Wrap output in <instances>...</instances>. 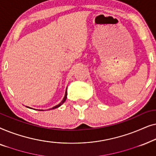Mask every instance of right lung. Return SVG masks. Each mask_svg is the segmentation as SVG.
<instances>
[{
  "instance_id": "obj_1",
  "label": "right lung",
  "mask_w": 156,
  "mask_h": 156,
  "mask_svg": "<svg viewBox=\"0 0 156 156\" xmlns=\"http://www.w3.org/2000/svg\"><path fill=\"white\" fill-rule=\"evenodd\" d=\"M67 89H66V91H65V97H64V98H63V99H62V101L60 103H59V104H57V106H54V107H52V108H50V109H55V108H58L59 106H60L64 102H65V101H66V99H67ZM27 108H30V107H27ZM42 111V110H41Z\"/></svg>"
}]
</instances>
